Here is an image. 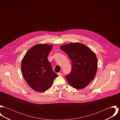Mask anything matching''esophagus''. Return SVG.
<instances>
[{
    "label": "esophagus",
    "mask_w": 120,
    "mask_h": 120,
    "mask_svg": "<svg viewBox=\"0 0 120 120\" xmlns=\"http://www.w3.org/2000/svg\"><path fill=\"white\" fill-rule=\"evenodd\" d=\"M57 74H58V76H63V74L62 73H61V72H58V73H57Z\"/></svg>",
    "instance_id": "34e87169"
}]
</instances>
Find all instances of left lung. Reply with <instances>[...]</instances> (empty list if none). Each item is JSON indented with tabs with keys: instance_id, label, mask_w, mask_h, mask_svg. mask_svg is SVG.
I'll return each mask as SVG.
<instances>
[{
	"instance_id": "left-lung-1",
	"label": "left lung",
	"mask_w": 120,
	"mask_h": 120,
	"mask_svg": "<svg viewBox=\"0 0 120 120\" xmlns=\"http://www.w3.org/2000/svg\"><path fill=\"white\" fill-rule=\"evenodd\" d=\"M60 48L71 61V71L66 76L69 84L76 89L85 88L94 79L97 73L98 60L95 53L79 42L63 45Z\"/></svg>"
}]
</instances>
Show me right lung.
<instances>
[{
  "mask_svg": "<svg viewBox=\"0 0 120 120\" xmlns=\"http://www.w3.org/2000/svg\"><path fill=\"white\" fill-rule=\"evenodd\" d=\"M52 48V45H35L27 52L22 60L21 69L23 78L35 91L41 92L48 90L58 76L48 60Z\"/></svg>",
  "mask_w": 120,
  "mask_h": 120,
  "instance_id": "right-lung-1",
  "label": "right lung"
}]
</instances>
